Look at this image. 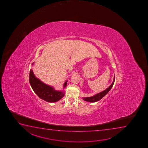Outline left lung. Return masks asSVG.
<instances>
[{
  "label": "left lung",
  "mask_w": 148,
  "mask_h": 148,
  "mask_svg": "<svg viewBox=\"0 0 148 148\" xmlns=\"http://www.w3.org/2000/svg\"><path fill=\"white\" fill-rule=\"evenodd\" d=\"M114 81L115 77H114V80H113L112 83L111 84V85L109 87H108L107 89H106L105 90H103V92H101L96 94V95H94V96H92V97H83V99L84 101H88V102H90V103H94V102H96V101H99L103 97H104V96H106V94L109 92V91L111 90V88L113 86L114 83Z\"/></svg>",
  "instance_id": "left-lung-1"
}]
</instances>
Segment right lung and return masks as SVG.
<instances>
[{
  "instance_id": "right-lung-1",
  "label": "right lung",
  "mask_w": 148,
  "mask_h": 148,
  "mask_svg": "<svg viewBox=\"0 0 148 148\" xmlns=\"http://www.w3.org/2000/svg\"><path fill=\"white\" fill-rule=\"evenodd\" d=\"M33 63L32 65H33ZM29 82L34 92L38 97L49 103H54L59 101L64 96V92L56 90L54 88L42 82L34 74L32 69L30 70ZM67 81L64 84V88L67 86Z\"/></svg>"
}]
</instances>
